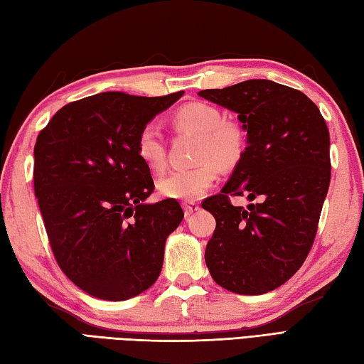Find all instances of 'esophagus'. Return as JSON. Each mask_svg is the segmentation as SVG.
Segmentation results:
<instances>
[{"mask_svg":"<svg viewBox=\"0 0 364 364\" xmlns=\"http://www.w3.org/2000/svg\"><path fill=\"white\" fill-rule=\"evenodd\" d=\"M183 210H184V215L189 218L191 214H194L200 210V205L197 202H186V203H183Z\"/></svg>","mask_w":364,"mask_h":364,"instance_id":"1","label":"esophagus"}]
</instances>
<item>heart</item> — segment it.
I'll list each match as a JSON object with an SVG mask.
<instances>
[{
    "instance_id": "1",
    "label": "heart",
    "mask_w": 364,
    "mask_h": 364,
    "mask_svg": "<svg viewBox=\"0 0 364 364\" xmlns=\"http://www.w3.org/2000/svg\"><path fill=\"white\" fill-rule=\"evenodd\" d=\"M173 125L180 131L198 136L196 161L200 164L188 170H173L158 181L162 197L196 202L218 180V167L235 168L247 149V133L241 123L227 119L218 106L196 102L173 114ZM136 153L146 167L161 172L166 167V146L159 128L146 123L136 139Z\"/></svg>"
}]
</instances>
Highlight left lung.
<instances>
[{
    "mask_svg": "<svg viewBox=\"0 0 364 364\" xmlns=\"http://www.w3.org/2000/svg\"><path fill=\"white\" fill-rule=\"evenodd\" d=\"M237 114L247 149L220 194L203 210L215 219L205 261L213 280L231 292L258 296L297 272L314 242L330 186V134L304 92L249 80L198 92ZM230 195L259 198L233 207Z\"/></svg>",
    "mask_w": 364,
    "mask_h": 364,
    "instance_id": "obj_1",
    "label": "left lung"
}]
</instances>
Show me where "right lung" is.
Instances as JSON below:
<instances>
[{"label":"right lung","mask_w":364,"mask_h":364,"mask_svg":"<svg viewBox=\"0 0 364 364\" xmlns=\"http://www.w3.org/2000/svg\"><path fill=\"white\" fill-rule=\"evenodd\" d=\"M184 92H102L53 115L34 146V192L59 267L80 289L120 301L158 280L166 239L184 218L154 189L136 153L139 131Z\"/></svg>","instance_id":"add662e5"}]
</instances>
